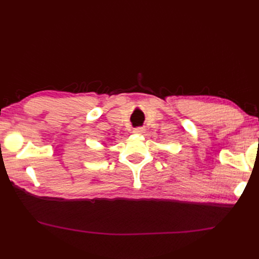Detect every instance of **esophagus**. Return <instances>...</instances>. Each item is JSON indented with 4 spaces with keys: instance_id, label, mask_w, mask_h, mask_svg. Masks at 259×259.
I'll list each match as a JSON object with an SVG mask.
<instances>
[{
    "instance_id": "1",
    "label": "esophagus",
    "mask_w": 259,
    "mask_h": 259,
    "mask_svg": "<svg viewBox=\"0 0 259 259\" xmlns=\"http://www.w3.org/2000/svg\"><path fill=\"white\" fill-rule=\"evenodd\" d=\"M145 131H146V128L144 126H138V127L133 130V133H135V134H138V135H142V134H144Z\"/></svg>"
}]
</instances>
